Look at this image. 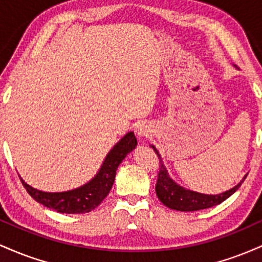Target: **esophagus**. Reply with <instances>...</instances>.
<instances>
[{
    "mask_svg": "<svg viewBox=\"0 0 262 262\" xmlns=\"http://www.w3.org/2000/svg\"><path fill=\"white\" fill-rule=\"evenodd\" d=\"M135 132H137V134L139 135V137H148L150 133V128L146 123L141 122L137 124V127H135Z\"/></svg>",
    "mask_w": 262,
    "mask_h": 262,
    "instance_id": "34e87169",
    "label": "esophagus"
}]
</instances>
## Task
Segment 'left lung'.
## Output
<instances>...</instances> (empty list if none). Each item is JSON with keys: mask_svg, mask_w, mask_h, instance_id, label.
I'll return each mask as SVG.
<instances>
[{"mask_svg": "<svg viewBox=\"0 0 262 262\" xmlns=\"http://www.w3.org/2000/svg\"><path fill=\"white\" fill-rule=\"evenodd\" d=\"M151 148L155 150L156 155L160 159V167H159L158 173V181H156V196L161 201L162 204L169 207L171 209L181 210V212H193V210L206 209L210 208L213 206L222 203L223 201L229 198L237 188L242 186L243 181H240L236 186L230 188L229 191H225L223 193L219 194H204L200 192L191 191V189L183 188L182 186L177 185L167 173V170L165 169L164 164H162L160 154L155 146L151 145Z\"/></svg>", "mask_w": 262, "mask_h": 262, "instance_id": "8db88e82", "label": "left lung"}]
</instances>
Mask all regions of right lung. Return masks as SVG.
<instances>
[{
	"instance_id": "add662e5",
	"label": "right lung",
	"mask_w": 262,
	"mask_h": 262,
	"mask_svg": "<svg viewBox=\"0 0 262 262\" xmlns=\"http://www.w3.org/2000/svg\"><path fill=\"white\" fill-rule=\"evenodd\" d=\"M137 146V138L133 132H129L110 150L100 171L90 182L79 188L66 192H43L33 188L20 179L23 186L33 200L48 208L66 214H79L91 212L100 206L102 201L112 188L116 171L127 154Z\"/></svg>"
}]
</instances>
